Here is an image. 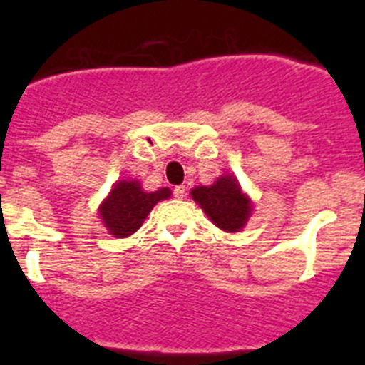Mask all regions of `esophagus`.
Instances as JSON below:
<instances>
[{
	"instance_id": "34e87169",
	"label": "esophagus",
	"mask_w": 365,
	"mask_h": 365,
	"mask_svg": "<svg viewBox=\"0 0 365 365\" xmlns=\"http://www.w3.org/2000/svg\"><path fill=\"white\" fill-rule=\"evenodd\" d=\"M185 194H187V188H185V185H177V187L173 188V195H175V199L182 200L183 197H185Z\"/></svg>"
}]
</instances>
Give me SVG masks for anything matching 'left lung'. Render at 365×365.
Masks as SVG:
<instances>
[{
	"mask_svg": "<svg viewBox=\"0 0 365 365\" xmlns=\"http://www.w3.org/2000/svg\"><path fill=\"white\" fill-rule=\"evenodd\" d=\"M190 195L209 220L228 233L240 232L252 215V202L233 175H223L209 187H195Z\"/></svg>",
	"mask_w": 365,
	"mask_h": 365,
	"instance_id": "obj_1",
	"label": "left lung"
}]
</instances>
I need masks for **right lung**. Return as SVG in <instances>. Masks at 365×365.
Segmentation results:
<instances>
[{
	"label": "right lung",
	"instance_id": "1",
	"mask_svg": "<svg viewBox=\"0 0 365 365\" xmlns=\"http://www.w3.org/2000/svg\"><path fill=\"white\" fill-rule=\"evenodd\" d=\"M170 195L168 187L156 192H144L139 180H121L113 185L110 195L99 206V216L110 235L130 237L140 228L150 209Z\"/></svg>",
	"mask_w": 365,
	"mask_h": 365
}]
</instances>
